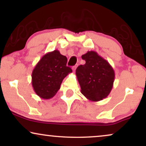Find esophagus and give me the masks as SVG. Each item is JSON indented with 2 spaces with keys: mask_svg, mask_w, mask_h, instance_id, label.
I'll use <instances>...</instances> for the list:
<instances>
[{
  "mask_svg": "<svg viewBox=\"0 0 146 146\" xmlns=\"http://www.w3.org/2000/svg\"><path fill=\"white\" fill-rule=\"evenodd\" d=\"M72 68V70L73 71H75L76 68V66H73Z\"/></svg>",
  "mask_w": 146,
  "mask_h": 146,
  "instance_id": "esophagus-1",
  "label": "esophagus"
}]
</instances>
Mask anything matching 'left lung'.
Returning a JSON list of instances; mask_svg holds the SVG:
<instances>
[{
  "instance_id": "left-lung-1",
  "label": "left lung",
  "mask_w": 146,
  "mask_h": 146,
  "mask_svg": "<svg viewBox=\"0 0 146 146\" xmlns=\"http://www.w3.org/2000/svg\"><path fill=\"white\" fill-rule=\"evenodd\" d=\"M85 64L76 70L81 93L89 100L98 102L106 98L113 88L115 72L106 60L96 52L88 51L82 56Z\"/></svg>"
}]
</instances>
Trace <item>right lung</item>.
<instances>
[{
    "instance_id": "add662e5",
    "label": "right lung",
    "mask_w": 146,
    "mask_h": 146,
    "mask_svg": "<svg viewBox=\"0 0 146 146\" xmlns=\"http://www.w3.org/2000/svg\"><path fill=\"white\" fill-rule=\"evenodd\" d=\"M66 63L67 58L58 50L41 58L32 72V85L40 98L48 100L56 95L64 78L72 72Z\"/></svg>"
}]
</instances>
